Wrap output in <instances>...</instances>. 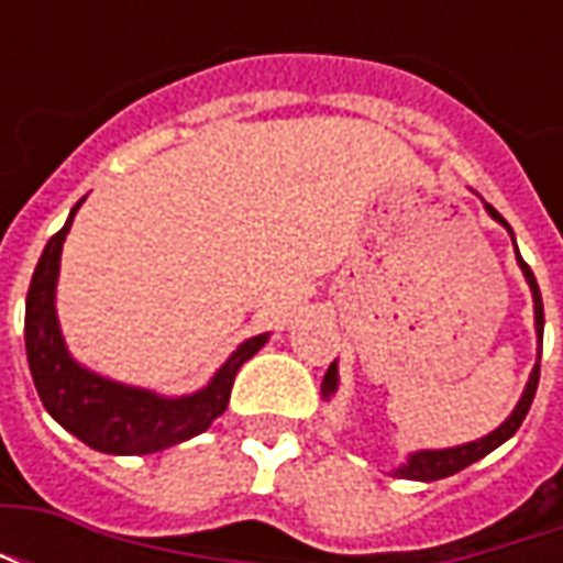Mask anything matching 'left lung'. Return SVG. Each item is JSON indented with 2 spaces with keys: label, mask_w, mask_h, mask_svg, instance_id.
Segmentation results:
<instances>
[{
  "label": "left lung",
  "mask_w": 563,
  "mask_h": 563,
  "mask_svg": "<svg viewBox=\"0 0 563 563\" xmlns=\"http://www.w3.org/2000/svg\"><path fill=\"white\" fill-rule=\"evenodd\" d=\"M488 210V217L495 222H500L504 229L512 238V246H516V234L509 229V222L497 213L492 205H485ZM516 262H519L521 274H525V280L531 286V298H533V329H537V365H533L531 377L525 383V391H521L519 404L512 407V413L504 419V422L497 424L492 434L479 437V440H471V443H461V446H449V449H419V452H410L407 461H404L401 467H395V476H404V479H419V483H434V479H446L452 473L464 471V467H471L473 461L485 459L488 452H495L500 443H507L509 437L519 431V424L525 422V416L531 410L533 395H537V383H540V353H543V298H540V286H537V277H533V271L525 265V258H521L519 246H516ZM338 362H331L329 371H325V377H322V398L331 401L334 395H338Z\"/></svg>",
  "instance_id": "1"
}]
</instances>
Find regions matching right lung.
<instances>
[{
  "instance_id": "add662e5",
  "label": "right lung",
  "mask_w": 563,
  "mask_h": 563,
  "mask_svg": "<svg viewBox=\"0 0 563 563\" xmlns=\"http://www.w3.org/2000/svg\"><path fill=\"white\" fill-rule=\"evenodd\" d=\"M78 205L68 213L66 225L47 241L42 258L32 274L26 292V358H30L32 383L38 389L44 410L56 422L87 443L96 452L108 455H150L162 449L184 443L189 437L208 431L217 416L225 413L232 395L234 374L246 358L268 343V331L246 338L234 350L217 374L192 395H159L141 386H126L90 367H84L68 353L66 338L56 317V280H59V256L66 234L75 222Z\"/></svg>"
}]
</instances>
